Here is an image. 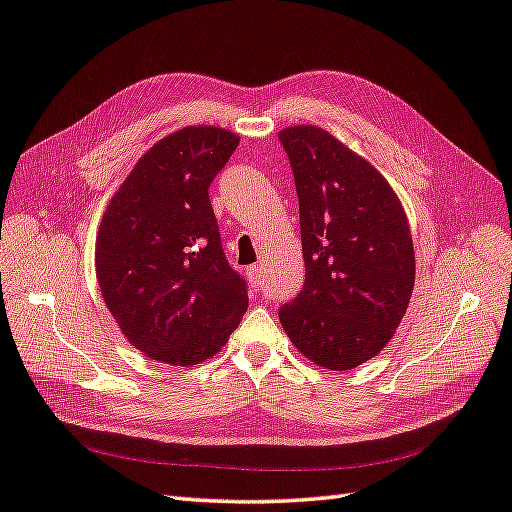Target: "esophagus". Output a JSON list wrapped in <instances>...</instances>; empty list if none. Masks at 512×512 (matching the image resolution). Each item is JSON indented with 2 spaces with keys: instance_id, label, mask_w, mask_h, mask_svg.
<instances>
[{
  "instance_id": "34e87169",
  "label": "esophagus",
  "mask_w": 512,
  "mask_h": 512,
  "mask_svg": "<svg viewBox=\"0 0 512 512\" xmlns=\"http://www.w3.org/2000/svg\"><path fill=\"white\" fill-rule=\"evenodd\" d=\"M247 275H250L252 288L258 290V288H260V267H258V265H252L250 269H247Z\"/></svg>"
}]
</instances>
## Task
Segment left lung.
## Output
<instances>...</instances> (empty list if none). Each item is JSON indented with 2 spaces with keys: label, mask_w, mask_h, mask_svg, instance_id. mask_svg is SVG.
I'll list each match as a JSON object with an SVG mask.
<instances>
[{
  "label": "left lung",
  "mask_w": 512,
  "mask_h": 512,
  "mask_svg": "<svg viewBox=\"0 0 512 512\" xmlns=\"http://www.w3.org/2000/svg\"><path fill=\"white\" fill-rule=\"evenodd\" d=\"M299 198L306 282L280 308L290 342L310 362L351 370L383 351L416 282L403 204L377 168L329 131H280Z\"/></svg>",
  "instance_id": "8db88e82"
}]
</instances>
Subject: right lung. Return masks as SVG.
Instances as JSON below:
<instances>
[{"instance_id":"1","label":"right lung","mask_w":512,"mask_h":512,"mask_svg":"<svg viewBox=\"0 0 512 512\" xmlns=\"http://www.w3.org/2000/svg\"><path fill=\"white\" fill-rule=\"evenodd\" d=\"M237 146L228 129H178L146 150L103 213L96 280L122 334L157 362L213 357L247 310V284L224 256L209 198Z\"/></svg>"}]
</instances>
